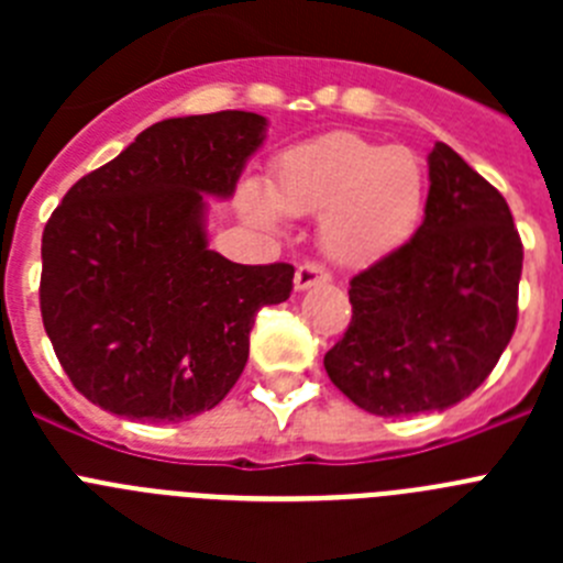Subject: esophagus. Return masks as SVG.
Returning <instances> with one entry per match:
<instances>
[{
  "label": "esophagus",
  "mask_w": 563,
  "mask_h": 563,
  "mask_svg": "<svg viewBox=\"0 0 563 563\" xmlns=\"http://www.w3.org/2000/svg\"><path fill=\"white\" fill-rule=\"evenodd\" d=\"M292 282H296V290L301 292V290H310V287L316 285H327V282H330V273H327L321 265H316V262H305V265H298L296 278H292Z\"/></svg>",
  "instance_id": "34e87169"
}]
</instances>
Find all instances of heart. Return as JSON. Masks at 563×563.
I'll return each mask as SVG.
<instances>
[{"label":"heart","mask_w":563,"mask_h":563,"mask_svg":"<svg viewBox=\"0 0 563 563\" xmlns=\"http://www.w3.org/2000/svg\"><path fill=\"white\" fill-rule=\"evenodd\" d=\"M426 200L420 154L355 132L287 148L273 166L271 191L258 183L242 188V208L265 228H282L287 213H321L318 239L341 267H372L409 245Z\"/></svg>","instance_id":"heart-1"}]
</instances>
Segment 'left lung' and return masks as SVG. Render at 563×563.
<instances>
[{"instance_id": "left-lung-1", "label": "left lung", "mask_w": 563, "mask_h": 563, "mask_svg": "<svg viewBox=\"0 0 563 563\" xmlns=\"http://www.w3.org/2000/svg\"><path fill=\"white\" fill-rule=\"evenodd\" d=\"M409 245L350 282L352 321L324 369L377 417L442 411L494 372L519 316L521 239L505 197L445 143L429 154Z\"/></svg>"}]
</instances>
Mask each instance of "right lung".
<instances>
[{
    "label": "right lung",
    "instance_id": "obj_1",
    "mask_svg": "<svg viewBox=\"0 0 563 563\" xmlns=\"http://www.w3.org/2000/svg\"><path fill=\"white\" fill-rule=\"evenodd\" d=\"M265 132L239 109L154 123L44 225V330L103 411L180 422L213 409L245 369L256 312L290 298L292 265L208 247V197L231 200Z\"/></svg>",
    "mask_w": 563,
    "mask_h": 563
}]
</instances>
